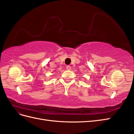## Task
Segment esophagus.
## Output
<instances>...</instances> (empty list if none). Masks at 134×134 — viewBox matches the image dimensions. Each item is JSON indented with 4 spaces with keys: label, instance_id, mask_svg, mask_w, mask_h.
<instances>
[{
    "label": "esophagus",
    "instance_id": "1",
    "mask_svg": "<svg viewBox=\"0 0 134 134\" xmlns=\"http://www.w3.org/2000/svg\"><path fill=\"white\" fill-rule=\"evenodd\" d=\"M66 69H67V70H71V67L70 66H66Z\"/></svg>",
    "mask_w": 134,
    "mask_h": 134
}]
</instances>
